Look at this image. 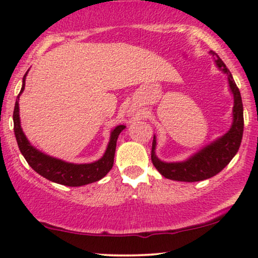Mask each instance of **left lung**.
<instances>
[{
    "label": "left lung",
    "mask_w": 258,
    "mask_h": 258,
    "mask_svg": "<svg viewBox=\"0 0 258 258\" xmlns=\"http://www.w3.org/2000/svg\"><path fill=\"white\" fill-rule=\"evenodd\" d=\"M210 54L215 56V63L218 69L227 74L229 87L234 95V108H232L234 119H232L231 128L223 136L214 141L209 146L202 148L199 153L194 154L186 161L170 162V163L161 161L156 156L155 154L156 139L154 136L153 148H151V161H153L155 168L165 178L182 182H197L213 177L227 167L241 146L243 128H244L241 93L232 79L231 73L225 67L223 61L218 57L216 52L210 51Z\"/></svg>",
    "instance_id": "1"
}]
</instances>
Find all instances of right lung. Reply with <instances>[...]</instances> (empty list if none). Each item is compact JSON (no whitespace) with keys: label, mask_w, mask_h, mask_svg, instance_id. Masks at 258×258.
<instances>
[{"label":"right lung","mask_w":258,"mask_h":258,"mask_svg":"<svg viewBox=\"0 0 258 258\" xmlns=\"http://www.w3.org/2000/svg\"><path fill=\"white\" fill-rule=\"evenodd\" d=\"M26 75L23 76L22 88L19 96L16 98L15 108H14V133L17 141V146L20 148V151L26 158L28 164L34 169L37 174L43 176L44 178L49 181L58 183L62 185L68 186H81L89 184V183L100 181L105 175L110 171L114 164V156L116 150V142H117L118 135L121 134L124 125H117L115 129H112L110 134V141L107 147V150L103 156L98 161H95L93 163L86 164H75L64 162L58 158L51 157L49 155H45L41 151H38L36 148H34L27 140L24 135L22 128H21L20 122V108H19V100L20 95L23 93L24 86H26Z\"/></svg>","instance_id":"right-lung-1"}]
</instances>
